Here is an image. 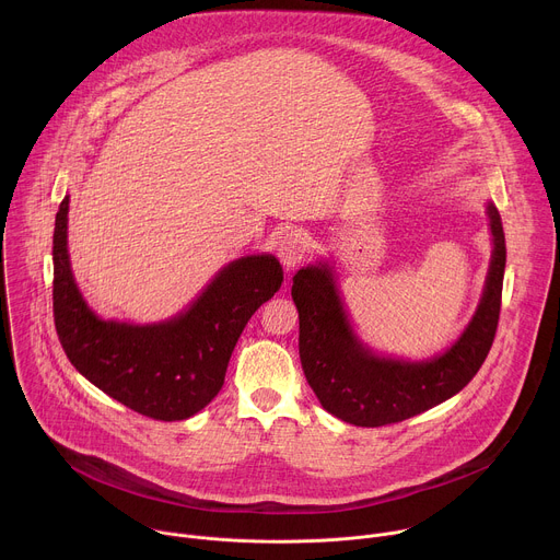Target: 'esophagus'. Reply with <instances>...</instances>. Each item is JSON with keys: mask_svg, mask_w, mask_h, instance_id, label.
Wrapping results in <instances>:
<instances>
[{"mask_svg": "<svg viewBox=\"0 0 560 560\" xmlns=\"http://www.w3.org/2000/svg\"><path fill=\"white\" fill-rule=\"evenodd\" d=\"M307 253V236L299 230H290L277 242V257L285 266V270H294Z\"/></svg>", "mask_w": 560, "mask_h": 560, "instance_id": "obj_1", "label": "esophagus"}]
</instances>
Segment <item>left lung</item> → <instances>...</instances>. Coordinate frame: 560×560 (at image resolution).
<instances>
[{"instance_id": "8db88e82", "label": "left lung", "mask_w": 560, "mask_h": 560, "mask_svg": "<svg viewBox=\"0 0 560 560\" xmlns=\"http://www.w3.org/2000/svg\"><path fill=\"white\" fill-rule=\"evenodd\" d=\"M488 217L494 250L481 303L458 341L428 361L370 352L352 332L328 264L301 268L292 277L299 357L324 410L352 425L381 428L447 401L474 378L497 337L505 275V234L494 203H488Z\"/></svg>"}]
</instances>
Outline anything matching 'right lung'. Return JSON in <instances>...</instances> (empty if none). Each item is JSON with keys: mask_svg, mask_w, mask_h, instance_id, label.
<instances>
[{"mask_svg": "<svg viewBox=\"0 0 560 560\" xmlns=\"http://www.w3.org/2000/svg\"><path fill=\"white\" fill-rule=\"evenodd\" d=\"M68 197L52 234V314L77 372L126 408L154 421H184L219 394L250 316L281 288L272 255L228 264L192 305L162 324L104 322L79 292L68 259Z\"/></svg>", "mask_w": 560, "mask_h": 560, "instance_id": "1", "label": "right lung"}]
</instances>
